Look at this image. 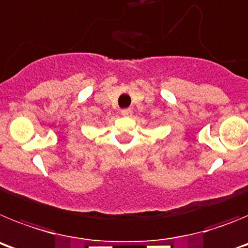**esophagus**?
<instances>
[{"label":"esophagus","instance_id":"34e87169","mask_svg":"<svg viewBox=\"0 0 248 248\" xmlns=\"http://www.w3.org/2000/svg\"><path fill=\"white\" fill-rule=\"evenodd\" d=\"M131 114H133V110L130 108H125L122 110V115L123 117H130Z\"/></svg>","mask_w":248,"mask_h":248}]
</instances>
